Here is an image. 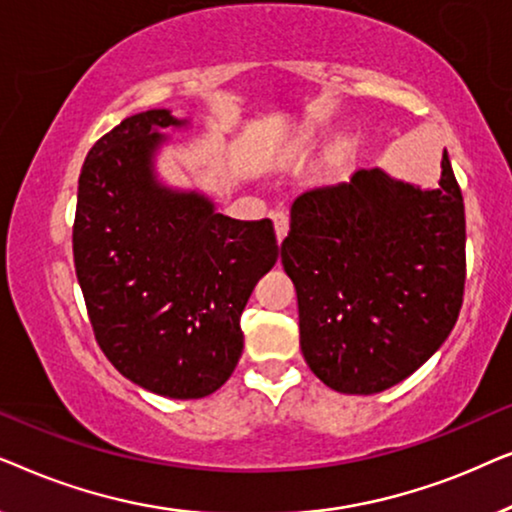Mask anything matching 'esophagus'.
<instances>
[{
	"label": "esophagus",
	"instance_id": "34e87169",
	"mask_svg": "<svg viewBox=\"0 0 512 512\" xmlns=\"http://www.w3.org/2000/svg\"><path fill=\"white\" fill-rule=\"evenodd\" d=\"M272 226H275L277 242L282 244L286 233H289V216H286L284 212H275V214H272Z\"/></svg>",
	"mask_w": 512,
	"mask_h": 512
}]
</instances>
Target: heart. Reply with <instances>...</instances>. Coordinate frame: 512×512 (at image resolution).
I'll return each mask as SVG.
<instances>
[{"instance_id": "obj_1", "label": "heart", "mask_w": 512, "mask_h": 512, "mask_svg": "<svg viewBox=\"0 0 512 512\" xmlns=\"http://www.w3.org/2000/svg\"><path fill=\"white\" fill-rule=\"evenodd\" d=\"M317 142H319V137L314 135L312 130H300L291 139V149L293 151H307V149H312V146H317ZM340 165H342V160L338 156L331 158V160H328V165H326V174H335L340 170Z\"/></svg>"}]
</instances>
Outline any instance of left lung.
<instances>
[{
  "mask_svg": "<svg viewBox=\"0 0 512 512\" xmlns=\"http://www.w3.org/2000/svg\"><path fill=\"white\" fill-rule=\"evenodd\" d=\"M440 167L433 188L356 170L293 200L282 265L296 286L300 349L340 394L394 387L457 324L466 216L447 151Z\"/></svg>",
  "mask_w": 512,
  "mask_h": 512,
  "instance_id": "1",
  "label": "left lung"
}]
</instances>
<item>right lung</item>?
Listing matches in <instances>:
<instances>
[{
	"mask_svg": "<svg viewBox=\"0 0 512 512\" xmlns=\"http://www.w3.org/2000/svg\"><path fill=\"white\" fill-rule=\"evenodd\" d=\"M191 118L149 109L88 151L74 265L102 352L130 382L167 398L223 387L242 356L240 314L279 258L270 219L216 212L198 188L167 184L158 156Z\"/></svg>",
	"mask_w": 512,
	"mask_h": 512,
	"instance_id": "right-lung-1",
	"label": "right lung"
}]
</instances>
